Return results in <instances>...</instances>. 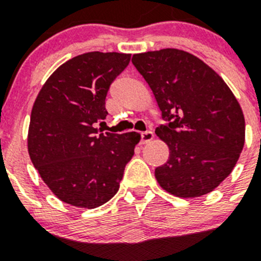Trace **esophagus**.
<instances>
[{"mask_svg":"<svg viewBox=\"0 0 261 261\" xmlns=\"http://www.w3.org/2000/svg\"><path fill=\"white\" fill-rule=\"evenodd\" d=\"M153 138H154V135H153V132H150V130H146V132L141 133L142 144H147V142H150Z\"/></svg>","mask_w":261,"mask_h":261,"instance_id":"1","label":"esophagus"}]
</instances>
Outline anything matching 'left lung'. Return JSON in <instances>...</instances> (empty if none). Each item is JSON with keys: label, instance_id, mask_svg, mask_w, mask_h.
I'll use <instances>...</instances> for the list:
<instances>
[{"label": "left lung", "instance_id": "8db88e82", "mask_svg": "<svg viewBox=\"0 0 261 261\" xmlns=\"http://www.w3.org/2000/svg\"><path fill=\"white\" fill-rule=\"evenodd\" d=\"M132 62L168 121L155 129L170 149L167 162L155 168L156 181L183 199L212 192L243 150L246 124L237 98L211 66L186 50L137 53Z\"/></svg>", "mask_w": 261, "mask_h": 261}]
</instances>
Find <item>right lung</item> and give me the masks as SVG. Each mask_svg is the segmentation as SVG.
Here are the masks:
<instances>
[{
	"label": "right lung",
	"mask_w": 261,
	"mask_h": 261,
	"mask_svg": "<svg viewBox=\"0 0 261 261\" xmlns=\"http://www.w3.org/2000/svg\"><path fill=\"white\" fill-rule=\"evenodd\" d=\"M130 55L87 52L53 71L31 111L27 146L41 179L61 201L93 209L119 191L141 136L102 133L106 96Z\"/></svg>",
	"instance_id": "1"
}]
</instances>
